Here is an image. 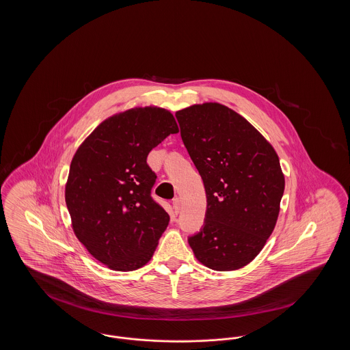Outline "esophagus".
I'll use <instances>...</instances> for the list:
<instances>
[{
  "instance_id": "1",
  "label": "esophagus",
  "mask_w": 350,
  "mask_h": 350,
  "mask_svg": "<svg viewBox=\"0 0 350 350\" xmlns=\"http://www.w3.org/2000/svg\"><path fill=\"white\" fill-rule=\"evenodd\" d=\"M173 208H174L176 214L180 213V210H181V200L180 198H174L173 200Z\"/></svg>"
}]
</instances>
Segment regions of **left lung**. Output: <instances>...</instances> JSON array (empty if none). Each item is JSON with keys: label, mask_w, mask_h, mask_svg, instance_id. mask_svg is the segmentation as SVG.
Listing matches in <instances>:
<instances>
[{"label": "left lung", "mask_w": 350, "mask_h": 350, "mask_svg": "<svg viewBox=\"0 0 350 350\" xmlns=\"http://www.w3.org/2000/svg\"><path fill=\"white\" fill-rule=\"evenodd\" d=\"M203 180V228L189 237L200 264L217 271L248 265L273 232L284 190L277 152L245 118L217 102L176 113Z\"/></svg>", "instance_id": "8db88e82"}]
</instances>
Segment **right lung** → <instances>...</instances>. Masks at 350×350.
Listing matches in <instances>:
<instances>
[{
  "instance_id": "1",
  "label": "right lung",
  "mask_w": 350,
  "mask_h": 350,
  "mask_svg": "<svg viewBox=\"0 0 350 350\" xmlns=\"http://www.w3.org/2000/svg\"><path fill=\"white\" fill-rule=\"evenodd\" d=\"M178 126L170 111L133 107L105 119L77 148L66 203L79 241L118 271L144 267L167 230V211L150 197L156 174L147 156Z\"/></svg>"
}]
</instances>
